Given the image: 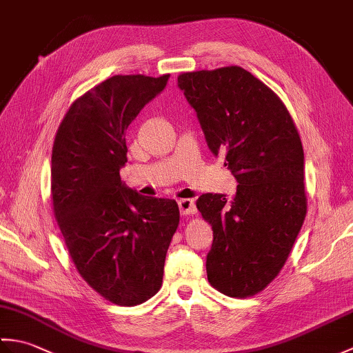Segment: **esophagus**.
Returning <instances> with one entry per match:
<instances>
[{
	"instance_id": "1",
	"label": "esophagus",
	"mask_w": 353,
	"mask_h": 353,
	"mask_svg": "<svg viewBox=\"0 0 353 353\" xmlns=\"http://www.w3.org/2000/svg\"><path fill=\"white\" fill-rule=\"evenodd\" d=\"M179 209H181V214L183 216L192 215V214H196V211H197L196 203H194V200H191V199H183V200L179 201Z\"/></svg>"
}]
</instances>
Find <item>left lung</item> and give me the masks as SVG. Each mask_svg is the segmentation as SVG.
I'll return each mask as SVG.
<instances>
[{
  "label": "left lung",
  "instance_id": "1",
  "mask_svg": "<svg viewBox=\"0 0 353 353\" xmlns=\"http://www.w3.org/2000/svg\"><path fill=\"white\" fill-rule=\"evenodd\" d=\"M177 85L239 183L230 200H197L214 232L208 281L229 297H252L281 273L305 220L301 137L277 94L241 66L182 72Z\"/></svg>",
  "mask_w": 353,
  "mask_h": 353
}]
</instances>
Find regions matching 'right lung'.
I'll list each match as a JSON object with an SVG mask.
<instances>
[{"label":"right lung","instance_id":"right-lung-1","mask_svg":"<svg viewBox=\"0 0 353 353\" xmlns=\"http://www.w3.org/2000/svg\"><path fill=\"white\" fill-rule=\"evenodd\" d=\"M168 77L101 81L71 104L52 144L51 203L66 249L89 287L119 306L139 305L161 290L181 220L174 200L139 196L119 176L127 127Z\"/></svg>","mask_w":353,"mask_h":353}]
</instances>
